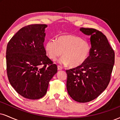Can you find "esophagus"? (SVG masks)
I'll use <instances>...</instances> for the list:
<instances>
[{
    "mask_svg": "<svg viewBox=\"0 0 120 120\" xmlns=\"http://www.w3.org/2000/svg\"><path fill=\"white\" fill-rule=\"evenodd\" d=\"M57 69H58L59 71H61V70L63 69V68H62V67H61V66L58 65L57 66Z\"/></svg>",
    "mask_w": 120,
    "mask_h": 120,
    "instance_id": "1",
    "label": "esophagus"
}]
</instances>
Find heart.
Instances as JSON below:
<instances>
[{
	"label": "heart",
	"instance_id": "obj_1",
	"mask_svg": "<svg viewBox=\"0 0 120 120\" xmlns=\"http://www.w3.org/2000/svg\"><path fill=\"white\" fill-rule=\"evenodd\" d=\"M90 45L86 40L72 34L59 37L56 41L50 39L45 45L49 57L55 60L62 54L60 62L71 67H77L86 61L90 53Z\"/></svg>",
	"mask_w": 120,
	"mask_h": 120
}]
</instances>
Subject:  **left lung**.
<instances>
[{
	"label": "left lung",
	"mask_w": 120,
	"mask_h": 120,
	"mask_svg": "<svg viewBox=\"0 0 120 120\" xmlns=\"http://www.w3.org/2000/svg\"><path fill=\"white\" fill-rule=\"evenodd\" d=\"M90 36L89 57L77 68L66 70L67 89L70 96L79 103L91 101L108 86L115 64V52L105 35L92 28L79 29Z\"/></svg>",
	"instance_id": "obj_1"
}]
</instances>
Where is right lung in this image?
Instances as JSON below:
<instances>
[{
    "label": "right lung",
    "instance_id": "1",
    "mask_svg": "<svg viewBox=\"0 0 120 120\" xmlns=\"http://www.w3.org/2000/svg\"><path fill=\"white\" fill-rule=\"evenodd\" d=\"M46 24H34L21 29L7 47V71L11 86L29 99L46 95L49 81L57 72L56 64L46 56L43 43Z\"/></svg>",
    "mask_w": 120,
    "mask_h": 120
}]
</instances>
